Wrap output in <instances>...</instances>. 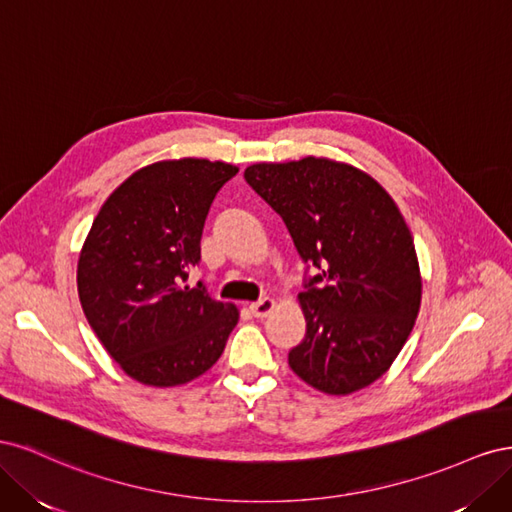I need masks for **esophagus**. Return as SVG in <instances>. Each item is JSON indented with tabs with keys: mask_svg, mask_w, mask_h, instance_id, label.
I'll use <instances>...</instances> for the list:
<instances>
[{
	"mask_svg": "<svg viewBox=\"0 0 512 512\" xmlns=\"http://www.w3.org/2000/svg\"><path fill=\"white\" fill-rule=\"evenodd\" d=\"M273 307H275V301L269 299V297H265V299H260V301L252 303V305H250V312H252L256 318H267V316L273 312Z\"/></svg>",
	"mask_w": 512,
	"mask_h": 512,
	"instance_id": "1",
	"label": "esophagus"
}]
</instances>
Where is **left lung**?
Instances as JSON below:
<instances>
[{
    "mask_svg": "<svg viewBox=\"0 0 512 512\" xmlns=\"http://www.w3.org/2000/svg\"><path fill=\"white\" fill-rule=\"evenodd\" d=\"M243 177L316 269L299 294L307 331L290 369L329 395L365 389L404 348L421 307L404 215L363 170L324 158L254 164Z\"/></svg>",
    "mask_w": 512,
    "mask_h": 512,
    "instance_id": "1",
    "label": "left lung"
}]
</instances>
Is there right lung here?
Returning <instances> with one entry per match:
<instances>
[{"label":"right lung","mask_w":512,"mask_h":512,"mask_svg":"<svg viewBox=\"0 0 512 512\" xmlns=\"http://www.w3.org/2000/svg\"><path fill=\"white\" fill-rule=\"evenodd\" d=\"M237 166L196 158L145 166L106 198L79 258L89 327L119 367L149 386H177L220 359L239 312L188 286L215 194Z\"/></svg>","instance_id":"add662e5"}]
</instances>
